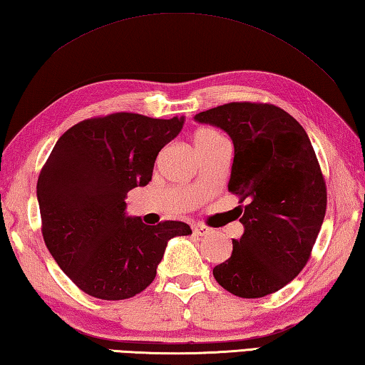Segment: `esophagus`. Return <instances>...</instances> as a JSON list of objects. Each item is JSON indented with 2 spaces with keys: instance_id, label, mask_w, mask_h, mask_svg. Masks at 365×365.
I'll use <instances>...</instances> for the list:
<instances>
[{
  "instance_id": "obj_1",
  "label": "esophagus",
  "mask_w": 365,
  "mask_h": 365,
  "mask_svg": "<svg viewBox=\"0 0 365 365\" xmlns=\"http://www.w3.org/2000/svg\"><path fill=\"white\" fill-rule=\"evenodd\" d=\"M192 231L195 235H200V237H207V235L212 234V229L203 226V225H194L192 226Z\"/></svg>"
}]
</instances>
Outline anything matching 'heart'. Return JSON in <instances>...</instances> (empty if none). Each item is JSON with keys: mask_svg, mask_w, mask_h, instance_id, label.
Here are the masks:
<instances>
[{"mask_svg": "<svg viewBox=\"0 0 365 365\" xmlns=\"http://www.w3.org/2000/svg\"><path fill=\"white\" fill-rule=\"evenodd\" d=\"M220 140H225V139H222L218 133L213 130H207V128H202V130L195 131L194 138H192V144H194V149L197 152V150L207 149V147L220 143Z\"/></svg>", "mask_w": 365, "mask_h": 365, "instance_id": "1", "label": "heart"}]
</instances>
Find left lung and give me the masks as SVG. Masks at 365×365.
I'll return each mask as SVG.
<instances>
[{
    "label": "left lung",
    "instance_id": "1",
    "mask_svg": "<svg viewBox=\"0 0 365 365\" xmlns=\"http://www.w3.org/2000/svg\"><path fill=\"white\" fill-rule=\"evenodd\" d=\"M195 121L231 138L229 192L247 202L244 234L232 255L215 266L222 289L261 298L295 279L309 259L327 207V190L303 126L282 108L231 102L197 113Z\"/></svg>",
    "mask_w": 365,
    "mask_h": 365
}]
</instances>
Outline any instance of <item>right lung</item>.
Listing matches in <instances>:
<instances>
[{"label":"right lung","instance_id":"obj_1","mask_svg":"<svg viewBox=\"0 0 365 365\" xmlns=\"http://www.w3.org/2000/svg\"><path fill=\"white\" fill-rule=\"evenodd\" d=\"M186 117L112 113L62 134L36 184L43 239L76 287L101 299H126L155 279L168 242L192 234L182 221L147 226L126 213V195L152 179L158 152Z\"/></svg>","mask_w":365,"mask_h":365}]
</instances>
